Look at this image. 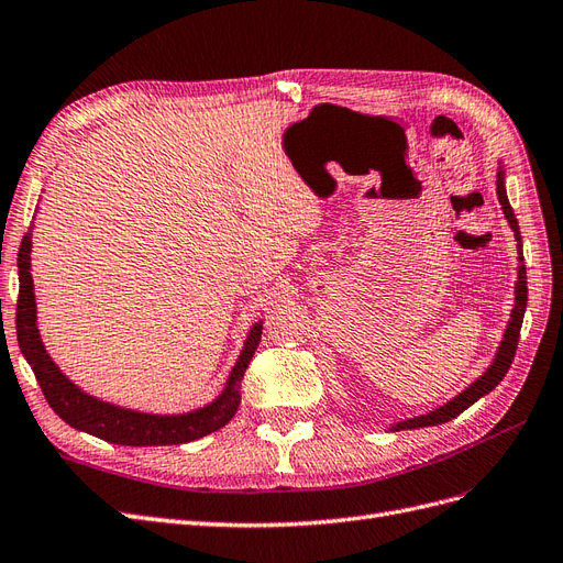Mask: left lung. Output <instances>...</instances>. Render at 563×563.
I'll return each instance as SVG.
<instances>
[{"instance_id": "1", "label": "left lung", "mask_w": 563, "mask_h": 563, "mask_svg": "<svg viewBox=\"0 0 563 563\" xmlns=\"http://www.w3.org/2000/svg\"><path fill=\"white\" fill-rule=\"evenodd\" d=\"M496 192H498V202L503 214H506L512 232H515V240H517V284H515V305H512V314L508 321L506 333H503L500 346L496 352L494 363L484 371L482 377H477L466 391H461L456 398H452L450 402L440 405L438 410H431L426 415L412 417V419H405L391 426V431H405V429H423V426H438L444 421H452L456 419L463 410H468L473 402H477L482 396H487L489 391H494L498 382L506 377V373L510 371L515 352H517V342H519V331H521V321H525V312H527V265H525V256H521V235H519V223L515 211L510 207L508 200V192H506V174H503V165L498 163V174H496Z\"/></svg>"}]
</instances>
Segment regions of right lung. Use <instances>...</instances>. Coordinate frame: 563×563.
Returning a JSON list of instances; mask_svg holds the SVG:
<instances>
[{
	"label": "right lung",
	"instance_id": "add662e5",
	"mask_svg": "<svg viewBox=\"0 0 563 563\" xmlns=\"http://www.w3.org/2000/svg\"><path fill=\"white\" fill-rule=\"evenodd\" d=\"M32 230L23 238L21 251H18V309H15V333L18 344L32 373L42 386V391L53 407V412L67 421L71 429L102 438L113 444H128V448H156V444H184L190 440L205 438L214 433L235 417L240 407V384L249 367L251 356L256 354V346L263 335V321L251 325L242 352L232 365L223 391L198 410L184 415H148L130 407L113 405L95 398L79 389L55 361L48 356L46 346L38 335L36 325V296L32 282Z\"/></svg>",
	"mask_w": 563,
	"mask_h": 563
}]
</instances>
